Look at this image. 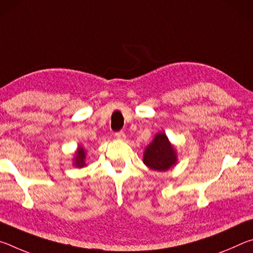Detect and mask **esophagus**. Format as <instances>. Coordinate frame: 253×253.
<instances>
[{
  "mask_svg": "<svg viewBox=\"0 0 253 253\" xmlns=\"http://www.w3.org/2000/svg\"><path fill=\"white\" fill-rule=\"evenodd\" d=\"M115 137H116V138L119 139V140H125L126 139V135H125V132H124V131L116 132V134H115Z\"/></svg>",
  "mask_w": 253,
  "mask_h": 253,
  "instance_id": "34e87169",
  "label": "esophagus"
}]
</instances>
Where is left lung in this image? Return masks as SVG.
I'll return each instance as SVG.
<instances>
[{
  "instance_id": "8db88e82",
  "label": "left lung",
  "mask_w": 253,
  "mask_h": 253,
  "mask_svg": "<svg viewBox=\"0 0 253 253\" xmlns=\"http://www.w3.org/2000/svg\"><path fill=\"white\" fill-rule=\"evenodd\" d=\"M144 164L154 170L165 172L176 164L177 155L164 132H158L153 142L145 148Z\"/></svg>"
}]
</instances>
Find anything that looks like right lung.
<instances>
[{"mask_svg": "<svg viewBox=\"0 0 253 253\" xmlns=\"http://www.w3.org/2000/svg\"><path fill=\"white\" fill-rule=\"evenodd\" d=\"M84 160H85V151L80 146L78 148V151L76 152V156L74 158V165L76 168H84V166H85Z\"/></svg>", "mask_w": 253, "mask_h": 253, "instance_id": "1", "label": "right lung"}]
</instances>
